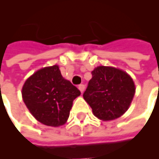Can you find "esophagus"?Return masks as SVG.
I'll return each instance as SVG.
<instances>
[{"instance_id": "1", "label": "esophagus", "mask_w": 159, "mask_h": 159, "mask_svg": "<svg viewBox=\"0 0 159 159\" xmlns=\"http://www.w3.org/2000/svg\"><path fill=\"white\" fill-rule=\"evenodd\" d=\"M78 88H79V89L80 90L81 93L84 92V84H80Z\"/></svg>"}]
</instances>
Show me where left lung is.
Masks as SVG:
<instances>
[{"label": "left lung", "instance_id": "1", "mask_svg": "<svg viewBox=\"0 0 159 159\" xmlns=\"http://www.w3.org/2000/svg\"><path fill=\"white\" fill-rule=\"evenodd\" d=\"M84 99L94 115L102 120L120 117L129 108L135 84L128 74L113 67L98 66L93 70Z\"/></svg>", "mask_w": 159, "mask_h": 159}]
</instances>
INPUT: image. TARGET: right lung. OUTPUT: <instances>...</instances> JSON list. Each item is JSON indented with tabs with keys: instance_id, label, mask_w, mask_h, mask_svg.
I'll list each match as a JSON object with an SVG mask.
<instances>
[{
	"instance_id": "add662e5",
	"label": "right lung",
	"mask_w": 159,
	"mask_h": 159,
	"mask_svg": "<svg viewBox=\"0 0 159 159\" xmlns=\"http://www.w3.org/2000/svg\"><path fill=\"white\" fill-rule=\"evenodd\" d=\"M25 105L39 122L50 126L64 125L73 101L80 91L62 76L58 65L45 67L27 79L21 89Z\"/></svg>"
}]
</instances>
